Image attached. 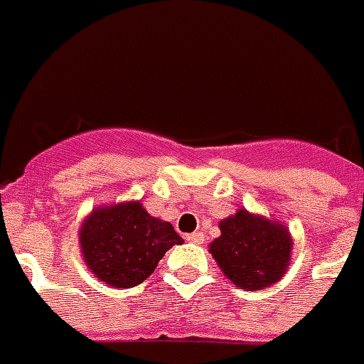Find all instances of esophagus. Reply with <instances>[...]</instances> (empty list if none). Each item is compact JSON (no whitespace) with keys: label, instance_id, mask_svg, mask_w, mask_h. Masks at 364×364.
Returning <instances> with one entry per match:
<instances>
[{"label":"esophagus","instance_id":"obj_1","mask_svg":"<svg viewBox=\"0 0 364 364\" xmlns=\"http://www.w3.org/2000/svg\"><path fill=\"white\" fill-rule=\"evenodd\" d=\"M186 242L201 245V243H203V235H201V232H191V235H186Z\"/></svg>","mask_w":364,"mask_h":364}]
</instances>
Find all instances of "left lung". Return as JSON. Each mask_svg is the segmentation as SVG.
I'll return each mask as SVG.
<instances>
[{
	"label": "left lung",
	"mask_w": 364,
	"mask_h": 364,
	"mask_svg": "<svg viewBox=\"0 0 364 364\" xmlns=\"http://www.w3.org/2000/svg\"><path fill=\"white\" fill-rule=\"evenodd\" d=\"M220 230L208 252L236 287L260 291L286 274L293 238L284 223L242 207L220 221Z\"/></svg>",
	"instance_id": "obj_1"
}]
</instances>
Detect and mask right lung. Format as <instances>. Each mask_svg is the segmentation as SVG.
<instances>
[{"label": "right lung", "mask_w": 364, "mask_h": 364, "mask_svg": "<svg viewBox=\"0 0 364 364\" xmlns=\"http://www.w3.org/2000/svg\"><path fill=\"white\" fill-rule=\"evenodd\" d=\"M78 243L97 280L112 287H134L183 238L172 223L150 216L137 200L93 208L78 229Z\"/></svg>", "instance_id": "add662e5"}]
</instances>
